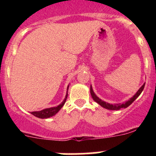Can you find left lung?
I'll return each instance as SVG.
<instances>
[{
	"label": "left lung",
	"instance_id": "obj_1",
	"mask_svg": "<svg viewBox=\"0 0 156 156\" xmlns=\"http://www.w3.org/2000/svg\"><path fill=\"white\" fill-rule=\"evenodd\" d=\"M144 87H145V83H144V84L141 86L140 88V89L137 90V92H136V94H135L134 95L131 97V98H130L128 100H127V101L124 102V103H115V104H110V103L103 101V100H102L101 99H100L97 95H96L95 93H94V90H93L92 86L91 85H90V94H91V97H92L93 100H94L96 103H97L98 104H100L102 107L106 108V109H108V110H119L122 108H125L128 107V106H130V105L131 104V103H133V102L134 101V100H136V99L140 95V94L142 93V91L144 90Z\"/></svg>",
	"mask_w": 156,
	"mask_h": 156
}]
</instances>
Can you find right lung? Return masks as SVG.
Instances as JSON below:
<instances>
[{
  "instance_id": "1",
  "label": "right lung",
  "mask_w": 156,
  "mask_h": 156,
  "mask_svg": "<svg viewBox=\"0 0 156 156\" xmlns=\"http://www.w3.org/2000/svg\"><path fill=\"white\" fill-rule=\"evenodd\" d=\"M69 85L67 87V93L66 95L65 99L63 100V101L60 103L59 105H58L57 106H55V107H51V108H44L43 110H41V111H36V112H31V114H32L33 115H34L35 117L39 118V119H48V118L52 117V116L55 115L59 110L61 109V108L64 106L66 101L67 97H68V90H69Z\"/></svg>"
}]
</instances>
